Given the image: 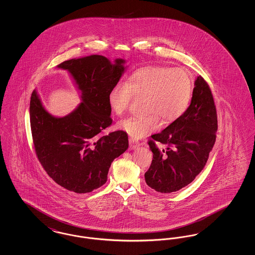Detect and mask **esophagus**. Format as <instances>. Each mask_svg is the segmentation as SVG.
I'll use <instances>...</instances> for the list:
<instances>
[{
	"instance_id": "esophagus-1",
	"label": "esophagus",
	"mask_w": 255,
	"mask_h": 255,
	"mask_svg": "<svg viewBox=\"0 0 255 255\" xmlns=\"http://www.w3.org/2000/svg\"><path fill=\"white\" fill-rule=\"evenodd\" d=\"M129 144H130V148L131 149H136L139 146V142L133 138H130L129 139Z\"/></svg>"
}]
</instances>
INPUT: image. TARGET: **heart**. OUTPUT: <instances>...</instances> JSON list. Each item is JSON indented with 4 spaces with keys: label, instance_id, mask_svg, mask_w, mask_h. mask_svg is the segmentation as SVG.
I'll list each match as a JSON object with an SVG mask.
<instances>
[{
    "label": "heart",
    "instance_id": "b5f03b06",
    "mask_svg": "<svg viewBox=\"0 0 255 255\" xmlns=\"http://www.w3.org/2000/svg\"><path fill=\"white\" fill-rule=\"evenodd\" d=\"M193 93L190 75L182 68L147 66L131 73L123 83L110 90L108 102L117 116H122L133 97H145L144 113L119 122L118 127L133 138L157 131L160 120L165 125L181 119L187 111Z\"/></svg>",
    "mask_w": 255,
    "mask_h": 255
}]
</instances>
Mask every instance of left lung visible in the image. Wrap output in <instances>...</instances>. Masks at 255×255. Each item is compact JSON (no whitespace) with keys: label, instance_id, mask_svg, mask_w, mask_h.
I'll return each instance as SVG.
<instances>
[{"label":"left lung","instance_id":"left-lung-1","mask_svg":"<svg viewBox=\"0 0 255 255\" xmlns=\"http://www.w3.org/2000/svg\"><path fill=\"white\" fill-rule=\"evenodd\" d=\"M194 85L184 115L153 134L148 142L153 160L144 178L148 186L160 193L178 191L193 182L204 169L216 140L218 122L211 91L202 76L196 78ZM155 140L168 148L159 150Z\"/></svg>","mask_w":255,"mask_h":255}]
</instances>
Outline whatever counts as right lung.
<instances>
[{"label": "right lung", "mask_w": 255, "mask_h": 255, "mask_svg": "<svg viewBox=\"0 0 255 255\" xmlns=\"http://www.w3.org/2000/svg\"><path fill=\"white\" fill-rule=\"evenodd\" d=\"M125 63L93 54L59 64L56 68L70 73L81 98L65 117L49 114L36 90L32 92L29 117L37 157L49 177L70 191L82 194L102 186L113 160L128 149L124 131L100 135L113 122L108 95Z\"/></svg>", "instance_id": "add662e5"}]
</instances>
